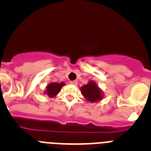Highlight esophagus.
<instances>
[{
	"mask_svg": "<svg viewBox=\"0 0 151 151\" xmlns=\"http://www.w3.org/2000/svg\"><path fill=\"white\" fill-rule=\"evenodd\" d=\"M77 83H78V82H77V81H76V80H75V81H72V82H70V84H71V85H76Z\"/></svg>",
	"mask_w": 151,
	"mask_h": 151,
	"instance_id": "34e87169",
	"label": "esophagus"
}]
</instances>
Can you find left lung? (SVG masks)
<instances>
[{"mask_svg":"<svg viewBox=\"0 0 151 151\" xmlns=\"http://www.w3.org/2000/svg\"><path fill=\"white\" fill-rule=\"evenodd\" d=\"M80 91L88 102L97 103L104 97L103 91L93 80H90L86 85L80 88Z\"/></svg>","mask_w":151,"mask_h":151,"instance_id":"1","label":"left lung"}]
</instances>
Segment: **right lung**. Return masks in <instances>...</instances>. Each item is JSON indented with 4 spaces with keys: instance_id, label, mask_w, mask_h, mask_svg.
<instances>
[{
    "instance_id": "right-lung-1",
    "label": "right lung",
    "mask_w": 151,
    "mask_h": 151,
    "mask_svg": "<svg viewBox=\"0 0 151 151\" xmlns=\"http://www.w3.org/2000/svg\"><path fill=\"white\" fill-rule=\"evenodd\" d=\"M66 85L63 82L60 83H57V82H50L47 85L45 88V90L43 94H46L50 97H54L59 94L63 86Z\"/></svg>"
}]
</instances>
